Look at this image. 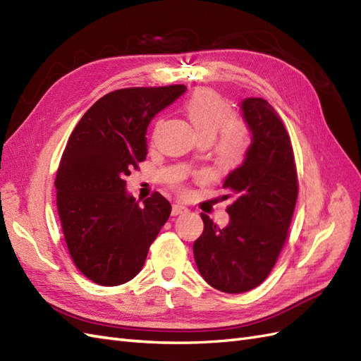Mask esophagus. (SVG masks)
<instances>
[{
  "mask_svg": "<svg viewBox=\"0 0 361 361\" xmlns=\"http://www.w3.org/2000/svg\"><path fill=\"white\" fill-rule=\"evenodd\" d=\"M188 207L183 206V204H173L172 206V215L177 216V215H183V214H188Z\"/></svg>",
  "mask_w": 361,
  "mask_h": 361,
  "instance_id": "34e87169",
  "label": "esophagus"
}]
</instances>
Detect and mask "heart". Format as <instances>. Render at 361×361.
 <instances>
[{
    "instance_id": "obj_1",
    "label": "heart",
    "mask_w": 361,
    "mask_h": 361,
    "mask_svg": "<svg viewBox=\"0 0 361 361\" xmlns=\"http://www.w3.org/2000/svg\"><path fill=\"white\" fill-rule=\"evenodd\" d=\"M184 111L200 138L214 140L219 134L218 152L224 160L235 161L244 154L247 129L241 120L232 118L228 102L218 92L210 90L193 92L184 105Z\"/></svg>"
}]
</instances>
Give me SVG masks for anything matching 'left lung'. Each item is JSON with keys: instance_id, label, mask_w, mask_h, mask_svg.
Here are the masks:
<instances>
[{"instance_id": "1", "label": "left lung", "mask_w": 361, "mask_h": 361, "mask_svg": "<svg viewBox=\"0 0 361 361\" xmlns=\"http://www.w3.org/2000/svg\"><path fill=\"white\" fill-rule=\"evenodd\" d=\"M241 113L252 143L223 184L233 192L230 221L219 228L202 214L204 230L193 243L200 274L214 288L232 294L256 288L270 274L298 200L293 147L281 117L262 97L244 99Z\"/></svg>"}]
</instances>
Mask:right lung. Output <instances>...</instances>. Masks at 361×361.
I'll return each mask as SVG.
<instances>
[{"mask_svg":"<svg viewBox=\"0 0 361 361\" xmlns=\"http://www.w3.org/2000/svg\"><path fill=\"white\" fill-rule=\"evenodd\" d=\"M184 91V85L116 90L73 129L54 188L71 259L92 282L116 286L135 277L171 215V202L159 192L140 206L125 177L146 159L151 120Z\"/></svg>","mask_w":361,"mask_h":361,"instance_id":"1","label":"right lung"}]
</instances>
